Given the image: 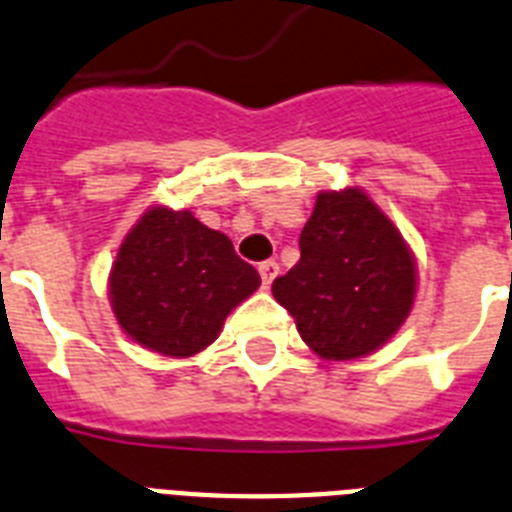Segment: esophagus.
Wrapping results in <instances>:
<instances>
[{"label":"esophagus","instance_id":"esophagus-1","mask_svg":"<svg viewBox=\"0 0 512 512\" xmlns=\"http://www.w3.org/2000/svg\"><path fill=\"white\" fill-rule=\"evenodd\" d=\"M260 278H263V286L265 289H270V283H273V278L278 276V263L276 260H265V263H260Z\"/></svg>","mask_w":512,"mask_h":512}]
</instances>
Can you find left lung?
Masks as SVG:
<instances>
[{
    "mask_svg": "<svg viewBox=\"0 0 512 512\" xmlns=\"http://www.w3.org/2000/svg\"><path fill=\"white\" fill-rule=\"evenodd\" d=\"M299 249L273 296L320 359H362L398 333L414 307L416 260L367 192H320Z\"/></svg>",
    "mask_w": 512,
    "mask_h": 512,
    "instance_id": "left-lung-1",
    "label": "left lung"
}]
</instances>
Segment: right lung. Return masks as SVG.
I'll list each match as a JSON object with an SVG mask.
<instances>
[{
  "mask_svg": "<svg viewBox=\"0 0 512 512\" xmlns=\"http://www.w3.org/2000/svg\"><path fill=\"white\" fill-rule=\"evenodd\" d=\"M260 286L226 234L190 210L153 205L127 231L109 273L119 328L143 349L187 359L216 341L223 322Z\"/></svg>",
  "mask_w": 512,
  "mask_h": 512,
  "instance_id": "right-lung-1",
  "label": "right lung"
}]
</instances>
